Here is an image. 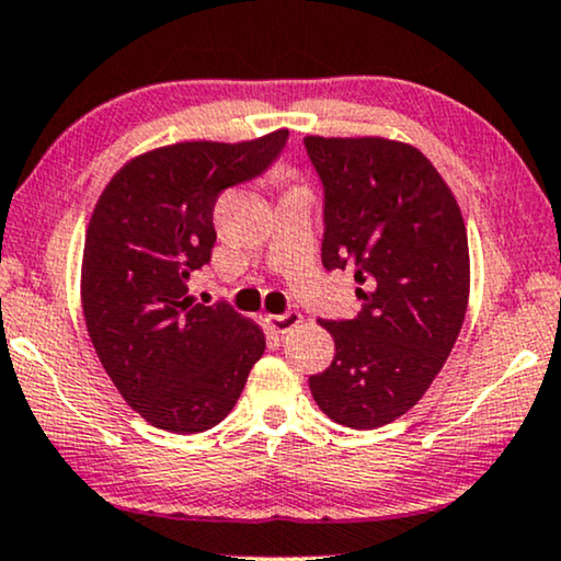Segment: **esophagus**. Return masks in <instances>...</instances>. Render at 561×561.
<instances>
[{
    "mask_svg": "<svg viewBox=\"0 0 561 561\" xmlns=\"http://www.w3.org/2000/svg\"><path fill=\"white\" fill-rule=\"evenodd\" d=\"M264 320H266V325L272 328L274 333L285 335L289 331H295V328L302 323V316L297 310H289V312H285V316H266Z\"/></svg>",
    "mask_w": 561,
    "mask_h": 561,
    "instance_id": "34e87169",
    "label": "esophagus"
}]
</instances>
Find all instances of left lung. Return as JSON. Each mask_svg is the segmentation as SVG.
<instances>
[{
	"label": "left lung",
	"instance_id": "1",
	"mask_svg": "<svg viewBox=\"0 0 561 561\" xmlns=\"http://www.w3.org/2000/svg\"><path fill=\"white\" fill-rule=\"evenodd\" d=\"M325 190L323 266L354 268L362 312L323 320L331 367L310 392L331 421L379 428L423 398L459 339L469 245L457 197L415 146L308 136Z\"/></svg>",
	"mask_w": 561,
	"mask_h": 561
}]
</instances>
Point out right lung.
<instances>
[{
	"mask_svg": "<svg viewBox=\"0 0 561 561\" xmlns=\"http://www.w3.org/2000/svg\"><path fill=\"white\" fill-rule=\"evenodd\" d=\"M289 130L218 144L182 140L136 156L96 199L81 259L89 339L125 402L156 428L199 433L241 398L266 335L228 305L194 302L210 261L220 192L259 176Z\"/></svg>",
	"mask_w": 561,
	"mask_h": 561,
	"instance_id": "obj_1",
	"label": "right lung"
}]
</instances>
